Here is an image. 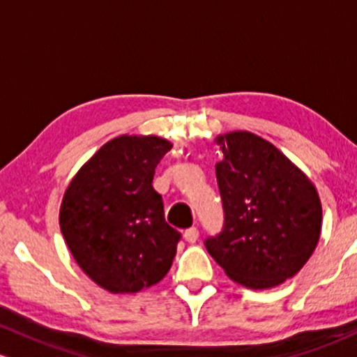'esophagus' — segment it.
<instances>
[{
	"label": "esophagus",
	"mask_w": 357,
	"mask_h": 357,
	"mask_svg": "<svg viewBox=\"0 0 357 357\" xmlns=\"http://www.w3.org/2000/svg\"><path fill=\"white\" fill-rule=\"evenodd\" d=\"M183 238H185L187 243L194 244L199 239V229L197 227H189V229H185V232H183Z\"/></svg>",
	"instance_id": "34e87169"
}]
</instances>
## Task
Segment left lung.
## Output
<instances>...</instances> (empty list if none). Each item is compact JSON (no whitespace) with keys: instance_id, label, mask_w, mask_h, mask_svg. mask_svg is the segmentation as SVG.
Instances as JSON below:
<instances>
[{"instance_id":"obj_1","label":"left lung","mask_w":357,"mask_h":357,"mask_svg":"<svg viewBox=\"0 0 357 357\" xmlns=\"http://www.w3.org/2000/svg\"><path fill=\"white\" fill-rule=\"evenodd\" d=\"M222 229L204 241L226 275L263 290L302 270L319 243L322 206L312 182L278 148L248 131L219 136Z\"/></svg>"}]
</instances>
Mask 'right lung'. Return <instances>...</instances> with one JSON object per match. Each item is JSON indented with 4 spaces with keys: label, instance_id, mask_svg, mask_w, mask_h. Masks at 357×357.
Instances as JSON below:
<instances>
[{
    "label": "right lung",
    "instance_id": "obj_1",
    "mask_svg": "<svg viewBox=\"0 0 357 357\" xmlns=\"http://www.w3.org/2000/svg\"><path fill=\"white\" fill-rule=\"evenodd\" d=\"M172 143L158 136H118L72 178L60 207V231L92 282L111 294H135L170 270L182 234L165 221L155 168Z\"/></svg>",
    "mask_w": 357,
    "mask_h": 357
}]
</instances>
